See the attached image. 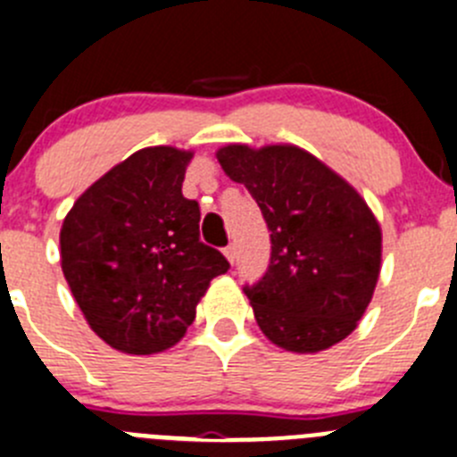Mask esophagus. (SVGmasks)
Masks as SVG:
<instances>
[{
  "instance_id": "obj_1",
  "label": "esophagus",
  "mask_w": 457,
  "mask_h": 457,
  "mask_svg": "<svg viewBox=\"0 0 457 457\" xmlns=\"http://www.w3.org/2000/svg\"><path fill=\"white\" fill-rule=\"evenodd\" d=\"M224 256L228 258V262H231V265H236V261H237V251H236V246L233 245H228L224 249Z\"/></svg>"
}]
</instances>
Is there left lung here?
<instances>
[{
	"mask_svg": "<svg viewBox=\"0 0 457 457\" xmlns=\"http://www.w3.org/2000/svg\"><path fill=\"white\" fill-rule=\"evenodd\" d=\"M217 161L245 183L270 228L267 271L245 286L262 333L295 353L345 340L380 271V226L365 199L299 146L228 145Z\"/></svg>",
	"mask_w": 457,
	"mask_h": 457,
	"instance_id": "left-lung-1",
	"label": "left lung"
}]
</instances>
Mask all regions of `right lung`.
Segmentation results:
<instances>
[{
  "label": "right lung",
  "instance_id": "add662e5",
  "mask_svg": "<svg viewBox=\"0 0 457 457\" xmlns=\"http://www.w3.org/2000/svg\"><path fill=\"white\" fill-rule=\"evenodd\" d=\"M192 154L146 146L92 183L61 228V265L87 324L112 349H170L195 321L220 251L199 240L201 211L181 192Z\"/></svg>",
  "mask_w": 457,
  "mask_h": 457
}]
</instances>
